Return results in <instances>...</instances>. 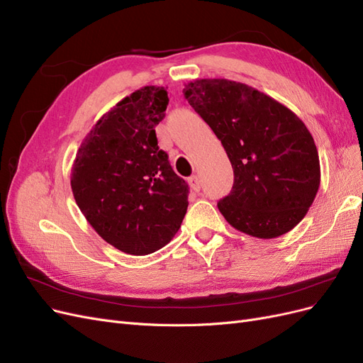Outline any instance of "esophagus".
<instances>
[{"label": "esophagus", "mask_w": 363, "mask_h": 363, "mask_svg": "<svg viewBox=\"0 0 363 363\" xmlns=\"http://www.w3.org/2000/svg\"><path fill=\"white\" fill-rule=\"evenodd\" d=\"M189 186L195 191V192H200L201 189V182H200V177L199 175H192V177H189Z\"/></svg>", "instance_id": "34e87169"}]
</instances>
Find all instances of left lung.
Wrapping results in <instances>:
<instances>
[{"label": "left lung", "mask_w": 363, "mask_h": 363, "mask_svg": "<svg viewBox=\"0 0 363 363\" xmlns=\"http://www.w3.org/2000/svg\"><path fill=\"white\" fill-rule=\"evenodd\" d=\"M183 92L233 167V188L218 201L227 223L260 239L291 232L321 182L318 150L303 121L244 83L201 79L184 84Z\"/></svg>", "instance_id": "obj_1"}]
</instances>
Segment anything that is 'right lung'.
Returning <instances> with one entry per match:
<instances>
[{
  "label": "right lung",
  "mask_w": 363,
  "mask_h": 363,
  "mask_svg": "<svg viewBox=\"0 0 363 363\" xmlns=\"http://www.w3.org/2000/svg\"><path fill=\"white\" fill-rule=\"evenodd\" d=\"M168 92L144 86L104 113L83 139L71 169L77 206L107 244L151 255L179 232L189 186L157 145Z\"/></svg>",
  "instance_id": "1"
}]
</instances>
